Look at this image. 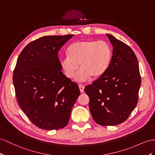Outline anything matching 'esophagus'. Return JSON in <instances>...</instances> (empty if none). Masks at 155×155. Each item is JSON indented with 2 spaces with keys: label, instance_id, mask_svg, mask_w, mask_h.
I'll list each match as a JSON object with an SVG mask.
<instances>
[{
  "label": "esophagus",
  "instance_id": "obj_1",
  "mask_svg": "<svg viewBox=\"0 0 155 155\" xmlns=\"http://www.w3.org/2000/svg\"><path fill=\"white\" fill-rule=\"evenodd\" d=\"M78 86H79V89H80L81 92V93H83V92H84V86H83L82 84H79V85H78Z\"/></svg>",
  "mask_w": 155,
  "mask_h": 155
}]
</instances>
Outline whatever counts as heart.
Segmentation results:
<instances>
[{"mask_svg": "<svg viewBox=\"0 0 155 155\" xmlns=\"http://www.w3.org/2000/svg\"><path fill=\"white\" fill-rule=\"evenodd\" d=\"M68 55L59 59V64L68 78H73L79 64L82 67L76 75V80L84 81L91 77L104 75L110 67L113 59V48L104 41L86 40L72 44L68 48Z\"/></svg>", "mask_w": 155, "mask_h": 155, "instance_id": "1", "label": "heart"}]
</instances>
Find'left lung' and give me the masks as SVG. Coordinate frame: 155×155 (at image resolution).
Masks as SVG:
<instances>
[{"instance_id":"obj_1","label":"left lung","mask_w":155,"mask_h":155,"mask_svg":"<svg viewBox=\"0 0 155 155\" xmlns=\"http://www.w3.org/2000/svg\"><path fill=\"white\" fill-rule=\"evenodd\" d=\"M113 46V59L107 72L86 86L89 108L94 121L101 126L124 122L138 101L141 78L136 54L131 48L106 34Z\"/></svg>"}]
</instances>
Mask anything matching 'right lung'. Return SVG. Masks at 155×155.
Listing matches in <instances>:
<instances>
[{
  "instance_id": "obj_1",
  "label": "right lung",
  "mask_w": 155,
  "mask_h": 155,
  "mask_svg": "<svg viewBox=\"0 0 155 155\" xmlns=\"http://www.w3.org/2000/svg\"><path fill=\"white\" fill-rule=\"evenodd\" d=\"M74 36H45L29 43L18 58L13 83L18 104L38 128L51 130L68 124L81 92L61 71L58 51Z\"/></svg>"
}]
</instances>
